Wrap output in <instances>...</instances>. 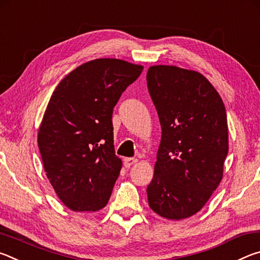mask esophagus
<instances>
[{"label":"esophagus","instance_id":"esophagus-1","mask_svg":"<svg viewBox=\"0 0 260 260\" xmlns=\"http://www.w3.org/2000/svg\"><path fill=\"white\" fill-rule=\"evenodd\" d=\"M136 162H138V159H136V158H125L124 159V165L126 167H131L132 165L136 164Z\"/></svg>","mask_w":260,"mask_h":260}]
</instances>
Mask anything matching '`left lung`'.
Instances as JSON below:
<instances>
[{"label":"left lung","mask_w":260,"mask_h":260,"mask_svg":"<svg viewBox=\"0 0 260 260\" xmlns=\"http://www.w3.org/2000/svg\"><path fill=\"white\" fill-rule=\"evenodd\" d=\"M147 83L161 126L148 203L162 218L186 219L203 208L222 179L225 105L208 79L191 70L153 65Z\"/></svg>","instance_id":"8db88e82"}]
</instances>
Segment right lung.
Instances as JSON below:
<instances>
[{
	"label": "right lung",
	"mask_w": 260,
	"mask_h": 260,
	"mask_svg": "<svg viewBox=\"0 0 260 260\" xmlns=\"http://www.w3.org/2000/svg\"><path fill=\"white\" fill-rule=\"evenodd\" d=\"M142 70L122 59H94L70 72L52 93L38 144L47 178L70 210L108 204L122 166L114 153L113 108Z\"/></svg>",
	"instance_id": "1"
}]
</instances>
